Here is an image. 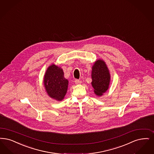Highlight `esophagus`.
I'll return each instance as SVG.
<instances>
[{
  "label": "esophagus",
  "mask_w": 154,
  "mask_h": 154,
  "mask_svg": "<svg viewBox=\"0 0 154 154\" xmlns=\"http://www.w3.org/2000/svg\"><path fill=\"white\" fill-rule=\"evenodd\" d=\"M81 81H80L79 80H75V84H77V85H79V84H81Z\"/></svg>",
  "instance_id": "obj_1"
}]
</instances>
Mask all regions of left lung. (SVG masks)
Instances as JSON below:
<instances>
[{"label":"left lung","instance_id":"obj_1","mask_svg":"<svg viewBox=\"0 0 154 154\" xmlns=\"http://www.w3.org/2000/svg\"><path fill=\"white\" fill-rule=\"evenodd\" d=\"M92 85L94 92L101 96L109 88L111 75L105 62L98 60L94 62L92 69Z\"/></svg>","mask_w":154,"mask_h":154}]
</instances>
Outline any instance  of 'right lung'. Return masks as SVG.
<instances>
[{
	"mask_svg": "<svg viewBox=\"0 0 154 154\" xmlns=\"http://www.w3.org/2000/svg\"><path fill=\"white\" fill-rule=\"evenodd\" d=\"M63 70L52 64L49 66L44 75V86L50 97L62 101L67 92L68 80L64 77Z\"/></svg>",
	"mask_w": 154,
	"mask_h": 154,
	"instance_id": "1",
	"label": "right lung"
}]
</instances>
